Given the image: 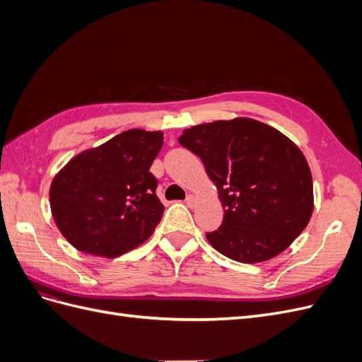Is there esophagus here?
<instances>
[{"instance_id": "1", "label": "esophagus", "mask_w": 362, "mask_h": 362, "mask_svg": "<svg viewBox=\"0 0 362 362\" xmlns=\"http://www.w3.org/2000/svg\"><path fill=\"white\" fill-rule=\"evenodd\" d=\"M185 204H187L190 208H193V206L196 205V198H194V194H189L187 198H185Z\"/></svg>"}]
</instances>
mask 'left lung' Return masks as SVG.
<instances>
[{
    "label": "left lung",
    "instance_id": "left-lung-1",
    "mask_svg": "<svg viewBox=\"0 0 362 362\" xmlns=\"http://www.w3.org/2000/svg\"><path fill=\"white\" fill-rule=\"evenodd\" d=\"M180 144L198 156L225 208L208 233L222 255L246 264L286 250L314 210L313 177L302 151L270 125L249 117L182 131Z\"/></svg>",
    "mask_w": 362,
    "mask_h": 362
}]
</instances>
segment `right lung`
I'll list each match as a JSON object with an SVG mask.
<instances>
[{"label":"right lung","mask_w":362,"mask_h":362,"mask_svg":"<svg viewBox=\"0 0 362 362\" xmlns=\"http://www.w3.org/2000/svg\"><path fill=\"white\" fill-rule=\"evenodd\" d=\"M161 146V131L128 129L75 156L54 177L51 213L75 249L115 258L152 235L164 205L149 168Z\"/></svg>","instance_id":"right-lung-1"}]
</instances>
